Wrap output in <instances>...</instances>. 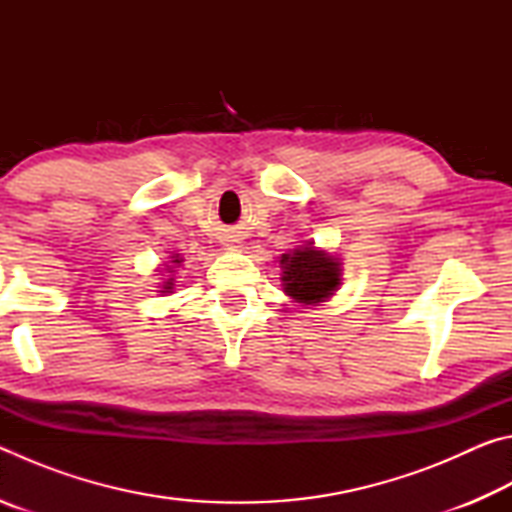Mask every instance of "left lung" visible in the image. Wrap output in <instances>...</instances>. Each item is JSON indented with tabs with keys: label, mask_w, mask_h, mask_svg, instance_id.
Listing matches in <instances>:
<instances>
[{
	"label": "left lung",
	"mask_w": 512,
	"mask_h": 512,
	"mask_svg": "<svg viewBox=\"0 0 512 512\" xmlns=\"http://www.w3.org/2000/svg\"><path fill=\"white\" fill-rule=\"evenodd\" d=\"M282 264L284 291L305 305H316L329 298L341 284L339 264L320 250L302 248L293 255H282Z\"/></svg>",
	"instance_id": "8db88e82"
}]
</instances>
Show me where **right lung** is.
Listing matches in <instances>:
<instances>
[{"label": "right lung", "instance_id": "add662e5", "mask_svg": "<svg viewBox=\"0 0 512 512\" xmlns=\"http://www.w3.org/2000/svg\"><path fill=\"white\" fill-rule=\"evenodd\" d=\"M173 262H176V264H180V259L176 257V259H173ZM169 273H171V271H169ZM169 289H171V282H167V284H164V291H169ZM164 291H162V293H164Z\"/></svg>", "mask_w": 512, "mask_h": 512}]
</instances>
